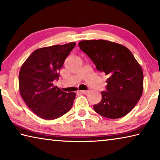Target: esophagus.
Here are the masks:
<instances>
[{"label":"esophagus","mask_w":160,"mask_h":160,"mask_svg":"<svg viewBox=\"0 0 160 160\" xmlns=\"http://www.w3.org/2000/svg\"><path fill=\"white\" fill-rule=\"evenodd\" d=\"M79 92L81 94H88L89 92V91L88 90H81V91H79Z\"/></svg>","instance_id":"obj_1"}]
</instances>
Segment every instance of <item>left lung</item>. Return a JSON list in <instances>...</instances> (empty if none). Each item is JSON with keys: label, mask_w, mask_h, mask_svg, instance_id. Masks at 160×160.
Returning a JSON list of instances; mask_svg holds the SVG:
<instances>
[{"label": "left lung", "mask_w": 160, "mask_h": 160, "mask_svg": "<svg viewBox=\"0 0 160 160\" xmlns=\"http://www.w3.org/2000/svg\"><path fill=\"white\" fill-rule=\"evenodd\" d=\"M99 72L107 75L106 90L94 110L109 118L126 116L136 105L143 90V72L134 56L124 46L107 40L79 42Z\"/></svg>", "instance_id": "8db88e82"}]
</instances>
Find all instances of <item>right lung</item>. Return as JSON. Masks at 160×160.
I'll list each match as a JSON object with an SVG mask.
<instances>
[{"instance_id":"obj_1","label":"right lung","mask_w":160,"mask_h":160,"mask_svg":"<svg viewBox=\"0 0 160 160\" xmlns=\"http://www.w3.org/2000/svg\"><path fill=\"white\" fill-rule=\"evenodd\" d=\"M71 42L38 48L22 64L19 73L22 97L35 114L46 120L61 117L71 109L75 92H65L53 81L58 80L60 69L75 47Z\"/></svg>"}]
</instances>
